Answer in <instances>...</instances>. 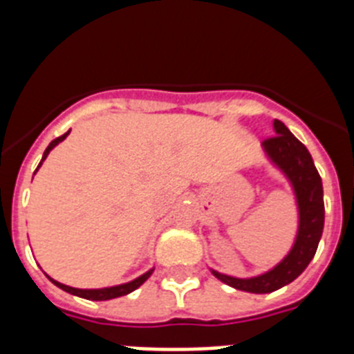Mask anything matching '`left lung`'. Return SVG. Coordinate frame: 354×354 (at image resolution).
<instances>
[{
  "instance_id": "left-lung-1",
  "label": "left lung",
  "mask_w": 354,
  "mask_h": 354,
  "mask_svg": "<svg viewBox=\"0 0 354 354\" xmlns=\"http://www.w3.org/2000/svg\"><path fill=\"white\" fill-rule=\"evenodd\" d=\"M274 136L262 142L264 150L287 179L296 193L299 209V228L292 250L273 270L253 278H234L212 271L218 280L237 290L266 294L287 286L299 277L317 252L324 227V200L321 175L312 161L310 152L280 120H274Z\"/></svg>"
}]
</instances>
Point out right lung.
Masks as SVG:
<instances>
[{
    "mask_svg": "<svg viewBox=\"0 0 354 354\" xmlns=\"http://www.w3.org/2000/svg\"><path fill=\"white\" fill-rule=\"evenodd\" d=\"M68 133H71V131H67V133L62 134V136H58V138L53 140V142L49 143V147L46 149V152H44V156H42V161L48 158V154L51 152L53 147H56L58 143L64 142V140L67 138ZM42 161H40V165H42ZM37 170H39V168H37ZM152 271L154 270L147 271L145 274H142V277H138L136 280H133V282H129V283H122V286H115V287H104V289H74V287L64 286V283L56 282V280H53V278H49V277L48 278L51 280L53 283H55L56 287H60L62 290H65V292L74 294V296H80V298H84V299H92V301H106V299H113V298H120V296H126V294L133 292L134 289H138V287L145 282L147 278L152 274Z\"/></svg>",
    "mask_w": 354,
    "mask_h": 354,
    "instance_id": "add662e5",
    "label": "right lung"
}]
</instances>
